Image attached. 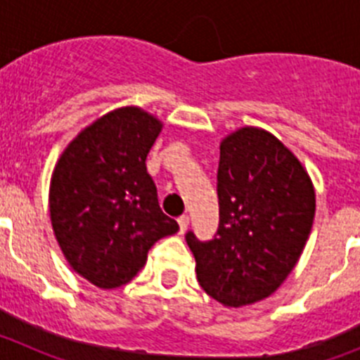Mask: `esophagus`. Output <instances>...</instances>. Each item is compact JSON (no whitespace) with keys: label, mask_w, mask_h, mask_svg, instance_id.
<instances>
[{"label":"esophagus","mask_w":360,"mask_h":360,"mask_svg":"<svg viewBox=\"0 0 360 360\" xmlns=\"http://www.w3.org/2000/svg\"><path fill=\"white\" fill-rule=\"evenodd\" d=\"M178 225H180V232H186L187 231V225H189V216L184 214L178 218Z\"/></svg>","instance_id":"esophagus-1"}]
</instances>
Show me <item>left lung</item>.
Returning a JSON list of instances; mask_svg holds the SVG:
<instances>
[{
    "label": "left lung",
    "instance_id": "1",
    "mask_svg": "<svg viewBox=\"0 0 360 360\" xmlns=\"http://www.w3.org/2000/svg\"><path fill=\"white\" fill-rule=\"evenodd\" d=\"M218 203L212 240L186 234L200 287L225 307L262 301L287 279L310 236V176L272 133L247 126L219 144Z\"/></svg>",
    "mask_w": 360,
    "mask_h": 360
}]
</instances>
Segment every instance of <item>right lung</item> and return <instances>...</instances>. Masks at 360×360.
Wrapping results in <instances>:
<instances>
[{
    "label": "right lung",
    "instance_id": "1",
    "mask_svg": "<svg viewBox=\"0 0 360 360\" xmlns=\"http://www.w3.org/2000/svg\"><path fill=\"white\" fill-rule=\"evenodd\" d=\"M160 129L148 111L119 108L82 129L57 160L50 182L53 234L70 266L95 287L131 281L153 245L178 231L146 169Z\"/></svg>",
    "mask_w": 360,
    "mask_h": 360
}]
</instances>
